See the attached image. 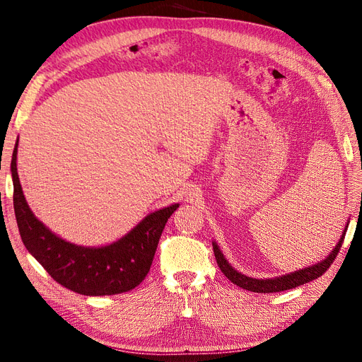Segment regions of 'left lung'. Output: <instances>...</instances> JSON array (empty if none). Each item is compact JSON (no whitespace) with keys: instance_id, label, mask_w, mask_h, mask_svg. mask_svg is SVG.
<instances>
[{"instance_id":"8db88e82","label":"left lung","mask_w":362,"mask_h":362,"mask_svg":"<svg viewBox=\"0 0 362 362\" xmlns=\"http://www.w3.org/2000/svg\"><path fill=\"white\" fill-rule=\"evenodd\" d=\"M348 224H349V220L345 226L344 232H341V236H340L337 245L329 254V257L311 265V267H305L302 270H296L293 273L283 274V276L273 277V279H254L250 276H245L232 267L214 240H213V250H214V255H216V259H217V264H218L221 273L232 283H235L236 286L246 289V291H251V292H257V293H274V292H281V291L298 288V286H300V284H305V283L315 280L317 277L325 274L332 265V262L334 261L339 250L341 248V243H344V239H345V235L348 230Z\"/></svg>"}]
</instances>
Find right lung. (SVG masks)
I'll return each instance as SVG.
<instances>
[{
	"label": "right lung",
	"mask_w": 362,
	"mask_h": 362,
	"mask_svg": "<svg viewBox=\"0 0 362 362\" xmlns=\"http://www.w3.org/2000/svg\"><path fill=\"white\" fill-rule=\"evenodd\" d=\"M17 144L11 158L13 204L18 232L29 254L62 286L86 296L117 295L135 289L148 274L164 226L180 204L148 214L116 242L82 246L64 240L37 220L17 175Z\"/></svg>",
	"instance_id": "add662e5"
}]
</instances>
